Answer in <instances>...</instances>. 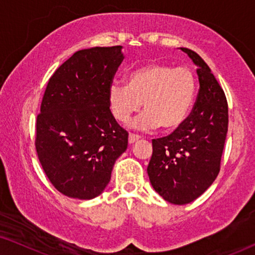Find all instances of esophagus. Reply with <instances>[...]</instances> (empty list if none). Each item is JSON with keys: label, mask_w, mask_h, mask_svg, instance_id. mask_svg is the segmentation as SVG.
<instances>
[{"label": "esophagus", "mask_w": 255, "mask_h": 255, "mask_svg": "<svg viewBox=\"0 0 255 255\" xmlns=\"http://www.w3.org/2000/svg\"><path fill=\"white\" fill-rule=\"evenodd\" d=\"M139 139H140V135L130 133V134H128V144H133L134 141L139 140Z\"/></svg>", "instance_id": "esophagus-1"}]
</instances>
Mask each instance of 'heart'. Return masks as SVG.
Returning a JSON list of instances; mask_svg holds the SVG:
<instances>
[{"mask_svg":"<svg viewBox=\"0 0 255 255\" xmlns=\"http://www.w3.org/2000/svg\"><path fill=\"white\" fill-rule=\"evenodd\" d=\"M196 89V78L189 68L149 64L132 71L127 86L113 83L108 101L111 114L121 123H127L142 103L145 111L131 122V128L152 130L161 125L174 130L187 120Z\"/></svg>","mask_w":255,"mask_h":255,"instance_id":"heart-1","label":"heart"}]
</instances>
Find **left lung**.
<instances>
[{
  "mask_svg": "<svg viewBox=\"0 0 255 255\" xmlns=\"http://www.w3.org/2000/svg\"><path fill=\"white\" fill-rule=\"evenodd\" d=\"M197 66V99L184 123L167 137L153 139L147 166L152 187L163 200L187 204L200 197L217 177L228 133L224 90L196 52L181 47Z\"/></svg>",
  "mask_w": 255,
  "mask_h": 255,
  "instance_id": "obj_1",
  "label": "left lung"
}]
</instances>
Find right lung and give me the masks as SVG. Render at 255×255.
Here are the masks:
<instances>
[{
  "mask_svg": "<svg viewBox=\"0 0 255 255\" xmlns=\"http://www.w3.org/2000/svg\"><path fill=\"white\" fill-rule=\"evenodd\" d=\"M122 46L75 52L48 80L36 122L45 174L65 196L92 200L111 179L128 133L110 111L108 93L123 61Z\"/></svg>",
  "mask_w": 255,
  "mask_h": 255,
  "instance_id": "1",
  "label": "right lung"
}]
</instances>
